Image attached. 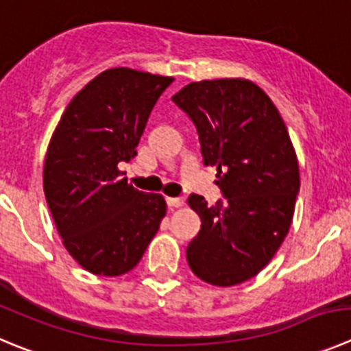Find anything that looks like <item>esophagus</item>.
<instances>
[{"label": "esophagus", "instance_id": "obj_1", "mask_svg": "<svg viewBox=\"0 0 351 351\" xmlns=\"http://www.w3.org/2000/svg\"><path fill=\"white\" fill-rule=\"evenodd\" d=\"M166 204H168L169 209H175V208H182L185 204L182 197H166Z\"/></svg>", "mask_w": 351, "mask_h": 351}]
</instances>
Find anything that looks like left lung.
I'll return each instance as SVG.
<instances>
[{"mask_svg":"<svg viewBox=\"0 0 351 351\" xmlns=\"http://www.w3.org/2000/svg\"><path fill=\"white\" fill-rule=\"evenodd\" d=\"M173 101L197 128L204 165L215 166L225 195L216 206L189 197L201 230L186 261L204 282L237 286L270 263L289 232L300 192L296 152L277 107L253 81H197Z\"/></svg>","mask_w":351,"mask_h":351,"instance_id":"1","label":"left lung"}]
</instances>
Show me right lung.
Segmentation results:
<instances>
[{
	"label": "right lung",
	"instance_id": "right-lung-1",
	"mask_svg": "<svg viewBox=\"0 0 351 351\" xmlns=\"http://www.w3.org/2000/svg\"><path fill=\"white\" fill-rule=\"evenodd\" d=\"M173 77L107 69L72 98L45 157L43 189L65 250L95 275L138 265L166 215L160 194L136 191L117 168L136 156L147 119Z\"/></svg>",
	"mask_w": 351,
	"mask_h": 351
}]
</instances>
